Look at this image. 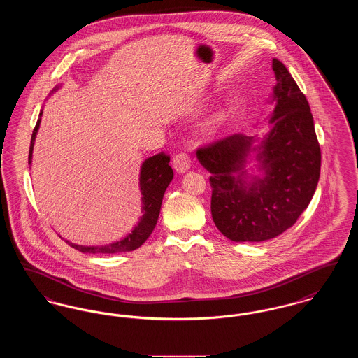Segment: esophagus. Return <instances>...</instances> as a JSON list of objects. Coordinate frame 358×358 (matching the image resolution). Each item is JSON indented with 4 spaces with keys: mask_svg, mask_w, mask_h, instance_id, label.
<instances>
[{
    "mask_svg": "<svg viewBox=\"0 0 358 358\" xmlns=\"http://www.w3.org/2000/svg\"><path fill=\"white\" fill-rule=\"evenodd\" d=\"M173 168L180 174L189 171L190 169V157L185 153L177 154L173 158Z\"/></svg>",
    "mask_w": 358,
    "mask_h": 358,
    "instance_id": "esophagus-1",
    "label": "esophagus"
}]
</instances>
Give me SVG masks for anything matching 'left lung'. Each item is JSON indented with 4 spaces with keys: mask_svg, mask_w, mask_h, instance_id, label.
Returning a JSON list of instances; mask_svg holds the SVG:
<instances>
[{
    "mask_svg": "<svg viewBox=\"0 0 358 358\" xmlns=\"http://www.w3.org/2000/svg\"><path fill=\"white\" fill-rule=\"evenodd\" d=\"M273 69L270 130L262 138L227 136L196 153L210 173L212 219L232 241H264L287 231L320 180L321 149L306 96L280 60L273 59Z\"/></svg>",
    "mask_w": 358,
    "mask_h": 358,
    "instance_id": "1",
    "label": "left lung"
}]
</instances>
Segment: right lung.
I'll return each instance as SVG.
<instances>
[{"mask_svg": "<svg viewBox=\"0 0 358 358\" xmlns=\"http://www.w3.org/2000/svg\"><path fill=\"white\" fill-rule=\"evenodd\" d=\"M62 85H56L50 94L51 96L53 92L62 88ZM41 115H43V107L38 114V120L34 126L32 138H31V146H29V157L28 164L32 165V157H34V141L37 131L40 129L41 123ZM171 158L165 154H157L153 157L146 158L139 169V190H141V213L142 216L133 229L118 241L103 244V245H82L75 244L69 240H66L71 247L75 250L83 252V254H118V252H126V251H134L139 248L148 238L152 235L155 228V224L158 222L159 210L162 199L165 194L166 187L173 180V171L169 165Z\"/></svg>", "mask_w": 358, "mask_h": 358, "instance_id": "add662e5", "label": "right lung"}]
</instances>
